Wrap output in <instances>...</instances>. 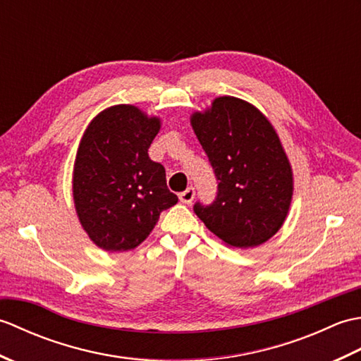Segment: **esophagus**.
<instances>
[{
    "label": "esophagus",
    "mask_w": 361,
    "mask_h": 361,
    "mask_svg": "<svg viewBox=\"0 0 361 361\" xmlns=\"http://www.w3.org/2000/svg\"><path fill=\"white\" fill-rule=\"evenodd\" d=\"M194 197H195V189L190 186L186 190H183V192L180 194V202L185 203V204H190L194 200Z\"/></svg>",
    "instance_id": "1"
}]
</instances>
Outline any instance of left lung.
<instances>
[{"instance_id":"obj_1","label":"left lung","mask_w":361,"mask_h":361,"mask_svg":"<svg viewBox=\"0 0 361 361\" xmlns=\"http://www.w3.org/2000/svg\"><path fill=\"white\" fill-rule=\"evenodd\" d=\"M219 180L209 204L194 212L226 245L250 248L278 233L287 217L293 176L278 135L256 106L242 99L217 97L190 119Z\"/></svg>"}]
</instances>
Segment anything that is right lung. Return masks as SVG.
<instances>
[{
  "mask_svg": "<svg viewBox=\"0 0 361 361\" xmlns=\"http://www.w3.org/2000/svg\"><path fill=\"white\" fill-rule=\"evenodd\" d=\"M159 119L116 105L91 121L74 164L75 211L90 239L105 251L133 250L178 197L164 166L149 158Z\"/></svg>",
  "mask_w": 361,
  "mask_h": 361,
  "instance_id": "obj_1",
  "label": "right lung"
}]
</instances>
